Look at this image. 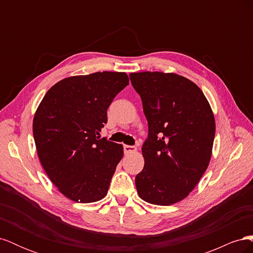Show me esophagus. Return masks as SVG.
<instances>
[{
	"instance_id": "1",
	"label": "esophagus",
	"mask_w": 253,
	"mask_h": 253,
	"mask_svg": "<svg viewBox=\"0 0 253 253\" xmlns=\"http://www.w3.org/2000/svg\"><path fill=\"white\" fill-rule=\"evenodd\" d=\"M136 147H134V145H127V144H124V151L125 153H133V152H136Z\"/></svg>"
}]
</instances>
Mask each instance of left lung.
Returning <instances> with one entry per match:
<instances>
[{"instance_id":"1","label":"left lung","mask_w":253,"mask_h":253,"mask_svg":"<svg viewBox=\"0 0 253 253\" xmlns=\"http://www.w3.org/2000/svg\"><path fill=\"white\" fill-rule=\"evenodd\" d=\"M129 79L149 126L137 192L153 205L175 204L189 195L208 168L215 136L210 104L195 83L179 75L143 72Z\"/></svg>"}]
</instances>
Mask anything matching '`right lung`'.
I'll use <instances>...</instances> for the list:
<instances>
[{
  "instance_id": "right-lung-1",
  "label": "right lung",
  "mask_w": 253,
  "mask_h": 253,
  "mask_svg": "<svg viewBox=\"0 0 253 253\" xmlns=\"http://www.w3.org/2000/svg\"><path fill=\"white\" fill-rule=\"evenodd\" d=\"M127 84L126 73L66 78L49 88L35 114L38 156L53 185L74 202L94 203L108 193L124 148L100 133L110 104Z\"/></svg>"
}]
</instances>
